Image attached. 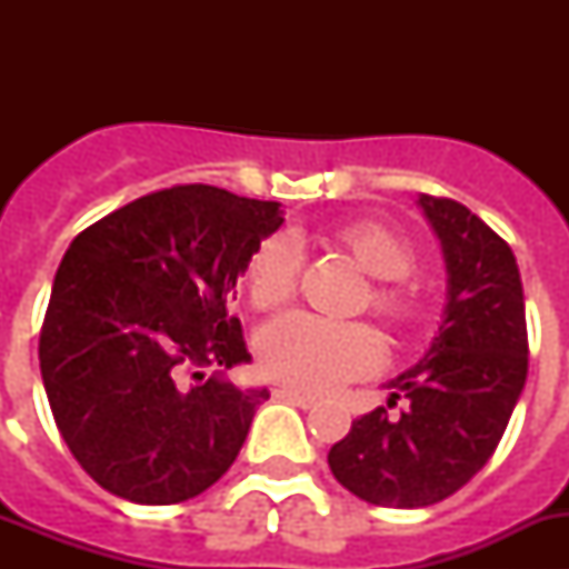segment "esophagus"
<instances>
[{"label":"esophagus","mask_w":569,"mask_h":569,"mask_svg":"<svg viewBox=\"0 0 569 569\" xmlns=\"http://www.w3.org/2000/svg\"><path fill=\"white\" fill-rule=\"evenodd\" d=\"M273 396H276V399L290 401V405L301 407V410H310V407H316V399H313V396L299 393V390H293V387H276Z\"/></svg>","instance_id":"esophagus-1"}]
</instances>
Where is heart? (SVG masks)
Here are the masks:
<instances>
[{
  "instance_id": "heart-1",
  "label": "heart",
  "mask_w": 569,
  "mask_h": 569,
  "mask_svg": "<svg viewBox=\"0 0 569 569\" xmlns=\"http://www.w3.org/2000/svg\"><path fill=\"white\" fill-rule=\"evenodd\" d=\"M330 239L373 276L365 305L381 321L405 328L421 313L419 290L405 279L416 264L413 244L376 219L336 224ZM301 248L290 233L261 239L250 253L244 281L256 310H279L296 296ZM385 359L379 333L367 321H333L310 313H288L270 321L256 339V361L268 379L301 393H330L345 381L379 370Z\"/></svg>"
}]
</instances>
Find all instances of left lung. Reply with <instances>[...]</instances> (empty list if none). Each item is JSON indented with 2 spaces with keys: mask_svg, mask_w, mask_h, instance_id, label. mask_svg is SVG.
Returning <instances> with one entry per match:
<instances>
[{
  "mask_svg": "<svg viewBox=\"0 0 569 569\" xmlns=\"http://www.w3.org/2000/svg\"><path fill=\"white\" fill-rule=\"evenodd\" d=\"M441 239L447 308L425 359L390 381L387 407L353 421L328 465L341 487L379 507H430L487 465L527 379L525 290L510 244L456 199L421 193Z\"/></svg>",
  "mask_w": 569,
  "mask_h": 569,
  "instance_id": "1",
  "label": "left lung"
}]
</instances>
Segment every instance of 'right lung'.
Listing matches in <instances>:
<instances>
[{
	"mask_svg": "<svg viewBox=\"0 0 569 569\" xmlns=\"http://www.w3.org/2000/svg\"><path fill=\"white\" fill-rule=\"evenodd\" d=\"M279 202L210 184L142 196L70 241L39 333L59 433L90 479L136 505H179L222 479L268 390L199 373L248 361L236 279ZM200 381L187 385V376Z\"/></svg>",
	"mask_w": 569,
	"mask_h": 569,
	"instance_id": "add662e5",
	"label": "right lung"
}]
</instances>
